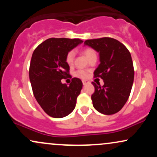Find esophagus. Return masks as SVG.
<instances>
[{
    "mask_svg": "<svg viewBox=\"0 0 157 157\" xmlns=\"http://www.w3.org/2000/svg\"><path fill=\"white\" fill-rule=\"evenodd\" d=\"M89 81H88V80H82V84H83V85H86V84H88V83H89Z\"/></svg>",
    "mask_w": 157,
    "mask_h": 157,
    "instance_id": "34e87169",
    "label": "esophagus"
}]
</instances>
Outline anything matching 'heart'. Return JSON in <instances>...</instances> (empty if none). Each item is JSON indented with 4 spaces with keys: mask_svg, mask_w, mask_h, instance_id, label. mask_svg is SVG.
Returning a JSON list of instances; mask_svg holds the SVG:
<instances>
[{
    "mask_svg": "<svg viewBox=\"0 0 157 157\" xmlns=\"http://www.w3.org/2000/svg\"><path fill=\"white\" fill-rule=\"evenodd\" d=\"M82 53L84 54V55L87 57V59L89 60L91 58V57L96 56V52H95V51L93 48L90 47H86L83 48ZM74 60H75V52H68L66 57V63H67V64L69 65V66H72L74 63ZM75 75L77 77H80V78H86L88 76L87 73L85 71H82V70H78V71H77L75 73Z\"/></svg>",
    "mask_w": 157,
    "mask_h": 157,
    "instance_id": "1",
    "label": "heart"
}]
</instances>
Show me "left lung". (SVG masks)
Here are the masks:
<instances>
[{"instance_id": "left-lung-1", "label": "left lung", "mask_w": 157, "mask_h": 157, "mask_svg": "<svg viewBox=\"0 0 157 157\" xmlns=\"http://www.w3.org/2000/svg\"><path fill=\"white\" fill-rule=\"evenodd\" d=\"M84 44L99 52L100 63L94 76L104 82L102 86L92 82L95 89L91 95L94 108L105 115L117 113L127 102L134 82L131 53L122 43L111 37L87 40Z\"/></svg>"}]
</instances>
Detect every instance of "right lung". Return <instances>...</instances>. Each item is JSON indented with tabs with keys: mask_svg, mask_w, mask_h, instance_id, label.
I'll return each mask as SVG.
<instances>
[{
	"mask_svg": "<svg viewBox=\"0 0 157 157\" xmlns=\"http://www.w3.org/2000/svg\"><path fill=\"white\" fill-rule=\"evenodd\" d=\"M82 43L78 38H49L40 44L32 54L29 66L32 91L40 107L52 117H66L76 105L82 81L74 77L68 86L61 80L71 78L66 55Z\"/></svg>",
	"mask_w": 157,
	"mask_h": 157,
	"instance_id": "1",
	"label": "right lung"
}]
</instances>
